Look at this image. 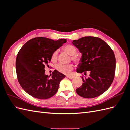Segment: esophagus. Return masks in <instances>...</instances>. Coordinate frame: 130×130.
Here are the masks:
<instances>
[{
  "mask_svg": "<svg viewBox=\"0 0 130 130\" xmlns=\"http://www.w3.org/2000/svg\"><path fill=\"white\" fill-rule=\"evenodd\" d=\"M67 77L70 78V79H72V78H74V76H67Z\"/></svg>",
  "mask_w": 130,
  "mask_h": 130,
  "instance_id": "1",
  "label": "esophagus"
}]
</instances>
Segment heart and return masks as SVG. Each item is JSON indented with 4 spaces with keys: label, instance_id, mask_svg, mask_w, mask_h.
I'll return each mask as SVG.
<instances>
[{
    "label": "heart",
    "instance_id": "b5f03b06",
    "mask_svg": "<svg viewBox=\"0 0 130 130\" xmlns=\"http://www.w3.org/2000/svg\"><path fill=\"white\" fill-rule=\"evenodd\" d=\"M63 50L70 55H71L72 60L75 62H78L80 60V57L76 54L77 49L74 45L72 44H67L63 47ZM58 57L57 50L55 51L52 54L51 59L53 62H56ZM74 66L72 64H64L59 63L56 66V69L58 72L64 74H69L71 73L73 69Z\"/></svg>",
    "mask_w": 130,
    "mask_h": 130
}]
</instances>
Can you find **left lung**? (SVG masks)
I'll list each match as a JSON object with an SVG mask.
<instances>
[{"label":"left lung","mask_w":130,"mask_h":130,"mask_svg":"<svg viewBox=\"0 0 130 130\" xmlns=\"http://www.w3.org/2000/svg\"><path fill=\"white\" fill-rule=\"evenodd\" d=\"M73 44L82 53L77 72L89 74L82 77L83 84L76 89L78 95L94 98L107 90L113 81L116 70V57L107 43L96 37L86 36L74 40Z\"/></svg>","instance_id":"8db88e82"}]
</instances>
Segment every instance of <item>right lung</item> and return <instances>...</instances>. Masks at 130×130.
Segmentation results:
<instances>
[{
	"instance_id": "right-lung-1",
	"label": "right lung",
	"mask_w": 130,
	"mask_h": 130,
	"mask_svg": "<svg viewBox=\"0 0 130 130\" xmlns=\"http://www.w3.org/2000/svg\"><path fill=\"white\" fill-rule=\"evenodd\" d=\"M66 42V39L54 41L38 37L26 42L19 51L15 61L18 80L29 95L46 99L56 93L65 75L55 70L49 76L45 74L44 68L48 66L52 54Z\"/></svg>"
}]
</instances>
